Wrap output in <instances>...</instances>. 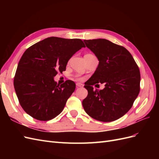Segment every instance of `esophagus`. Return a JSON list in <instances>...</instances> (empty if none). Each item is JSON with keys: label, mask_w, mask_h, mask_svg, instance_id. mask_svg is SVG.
I'll list each match as a JSON object with an SVG mask.
<instances>
[{"label": "esophagus", "mask_w": 159, "mask_h": 159, "mask_svg": "<svg viewBox=\"0 0 159 159\" xmlns=\"http://www.w3.org/2000/svg\"><path fill=\"white\" fill-rule=\"evenodd\" d=\"M84 85L81 83H76V87L77 88H81V87H83Z\"/></svg>", "instance_id": "obj_1"}]
</instances>
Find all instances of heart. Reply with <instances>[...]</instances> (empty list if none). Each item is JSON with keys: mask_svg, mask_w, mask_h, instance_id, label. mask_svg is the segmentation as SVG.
<instances>
[{"mask_svg": "<svg viewBox=\"0 0 159 159\" xmlns=\"http://www.w3.org/2000/svg\"><path fill=\"white\" fill-rule=\"evenodd\" d=\"M86 55H89V56H93V55H92V54H86ZM75 79H77V80H82V78H81V77H80V75H76L75 76Z\"/></svg>", "mask_w": 159, "mask_h": 159, "instance_id": "1", "label": "heart"}]
</instances>
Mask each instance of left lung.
Returning <instances> with one entry per match:
<instances>
[{
  "mask_svg": "<svg viewBox=\"0 0 159 159\" xmlns=\"http://www.w3.org/2000/svg\"><path fill=\"white\" fill-rule=\"evenodd\" d=\"M99 61L98 68L85 83L88 94L82 105L90 117L103 122L113 121L127 113L140 91L141 74L125 48L105 39L84 40ZM105 83L102 90L93 85ZM96 86V85H95Z\"/></svg>",
  "mask_w": 159,
  "mask_h": 159,
  "instance_id": "8db88e82",
  "label": "left lung"
}]
</instances>
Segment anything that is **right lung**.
<instances>
[{
    "instance_id": "obj_1",
    "label": "right lung",
    "mask_w": 159,
    "mask_h": 159,
    "mask_svg": "<svg viewBox=\"0 0 159 159\" xmlns=\"http://www.w3.org/2000/svg\"><path fill=\"white\" fill-rule=\"evenodd\" d=\"M85 46L80 39L50 37L25 52L19 61L14 86L25 111L39 121L54 119L63 111L75 84H57L54 77L66 70L68 60Z\"/></svg>"
}]
</instances>
